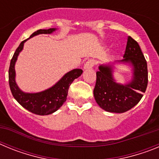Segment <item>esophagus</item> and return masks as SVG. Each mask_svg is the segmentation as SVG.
<instances>
[{
	"label": "esophagus",
	"mask_w": 159,
	"mask_h": 159,
	"mask_svg": "<svg viewBox=\"0 0 159 159\" xmlns=\"http://www.w3.org/2000/svg\"><path fill=\"white\" fill-rule=\"evenodd\" d=\"M95 60H93V59L88 60V61L85 63V64H84V69H89V68H92V67L95 66Z\"/></svg>",
	"instance_id": "34e87169"
}]
</instances>
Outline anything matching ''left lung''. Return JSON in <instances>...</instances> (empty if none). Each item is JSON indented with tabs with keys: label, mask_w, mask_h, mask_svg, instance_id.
I'll use <instances>...</instances> for the list:
<instances>
[{
	"label": "left lung",
	"mask_w": 159,
	"mask_h": 159,
	"mask_svg": "<svg viewBox=\"0 0 159 159\" xmlns=\"http://www.w3.org/2000/svg\"><path fill=\"white\" fill-rule=\"evenodd\" d=\"M124 59L121 62H130L134 67V79L127 85L116 84L112 78L111 66H100L96 71L94 96L103 110L113 113H123L141 100L148 84L147 63L139 43L128 36Z\"/></svg>",
	"instance_id": "left-lung-1"
}]
</instances>
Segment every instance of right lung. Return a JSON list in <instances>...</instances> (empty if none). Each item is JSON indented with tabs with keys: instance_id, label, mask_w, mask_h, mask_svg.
Here are the masks:
<instances>
[{
	"instance_id": "1",
	"label": "right lung",
	"mask_w": 159,
	"mask_h": 159,
	"mask_svg": "<svg viewBox=\"0 0 159 159\" xmlns=\"http://www.w3.org/2000/svg\"><path fill=\"white\" fill-rule=\"evenodd\" d=\"M55 31V29H39L33 32L30 37L38 34H49ZM29 37V38H30ZM28 40V39H27ZM25 40L20 43V45L14 52L13 57L10 61V66L8 69V83L11 92L16 101L23 107L27 109L32 113L39 116H47L57 111L64 104L67 99L68 89L74 80L80 76L83 73L81 69H74L67 72L61 80L55 84L51 88L44 92L39 93H24L19 89L15 82V63L16 61L20 52L23 49Z\"/></svg>"
}]
</instances>
